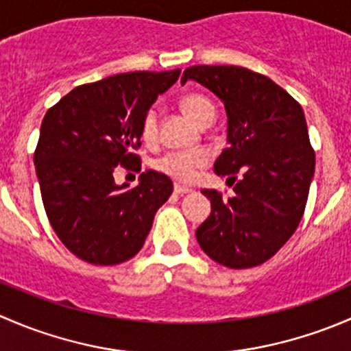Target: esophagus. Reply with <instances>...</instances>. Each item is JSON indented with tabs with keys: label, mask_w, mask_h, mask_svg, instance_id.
Segmentation results:
<instances>
[{
	"label": "esophagus",
	"mask_w": 351,
	"mask_h": 351,
	"mask_svg": "<svg viewBox=\"0 0 351 351\" xmlns=\"http://www.w3.org/2000/svg\"><path fill=\"white\" fill-rule=\"evenodd\" d=\"M190 192H192V190H190L189 186L178 185V183H176V185H175V193H176V195L183 197V195H186V193H190Z\"/></svg>",
	"instance_id": "34e87169"
}]
</instances>
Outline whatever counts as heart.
Here are the masks:
<instances>
[{"mask_svg":"<svg viewBox=\"0 0 351 351\" xmlns=\"http://www.w3.org/2000/svg\"><path fill=\"white\" fill-rule=\"evenodd\" d=\"M180 105H182L183 112L198 125L212 122L215 117L214 105L200 93L185 95L180 100ZM141 136L146 143H154L156 137H158V115H156L154 110H149L144 117L143 125H141ZM207 161L208 154L205 151H171V153H166L156 159L154 168L173 180L190 182L198 169L207 165Z\"/></svg>","mask_w":351,"mask_h":351,"instance_id":"1","label":"heart"}]
</instances>
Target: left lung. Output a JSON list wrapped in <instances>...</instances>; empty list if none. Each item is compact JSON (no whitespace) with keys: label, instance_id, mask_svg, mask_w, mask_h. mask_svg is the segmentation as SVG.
Instances as JSON below:
<instances>
[{"label":"left lung","instance_id":"obj_1","mask_svg":"<svg viewBox=\"0 0 351 351\" xmlns=\"http://www.w3.org/2000/svg\"><path fill=\"white\" fill-rule=\"evenodd\" d=\"M197 81L224 104L228 144L214 171L236 180L234 195L202 190L212 212L197 229L204 253L228 268L270 260L295 232L314 176L302 107L263 74L239 66H192Z\"/></svg>","mask_w":351,"mask_h":351}]
</instances>
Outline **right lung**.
I'll return each mask as SVG.
<instances>
[{
    "label": "right lung",
    "instance_id": "right-lung-1",
    "mask_svg": "<svg viewBox=\"0 0 351 351\" xmlns=\"http://www.w3.org/2000/svg\"><path fill=\"white\" fill-rule=\"evenodd\" d=\"M178 76L180 69L115 74L74 88L45 113L34 156L42 202L58 238L81 260L119 265L136 256L173 193L171 180L154 169L130 190L113 171L141 162L134 149L144 117Z\"/></svg>",
    "mask_w": 351,
    "mask_h": 351
}]
</instances>
